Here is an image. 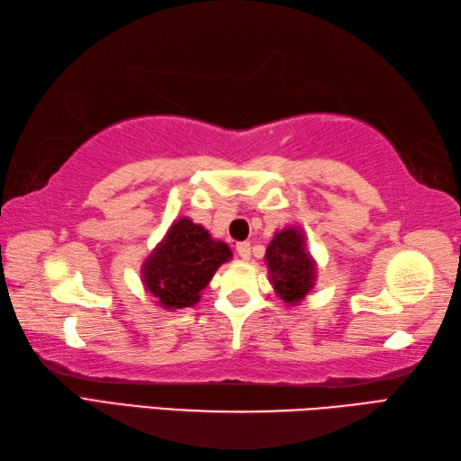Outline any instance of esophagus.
Segmentation results:
<instances>
[{"label":"esophagus","mask_w":461,"mask_h":461,"mask_svg":"<svg viewBox=\"0 0 461 461\" xmlns=\"http://www.w3.org/2000/svg\"><path fill=\"white\" fill-rule=\"evenodd\" d=\"M237 252L242 260H249L250 258V242H239Z\"/></svg>","instance_id":"34e87169"}]
</instances>
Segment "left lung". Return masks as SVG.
Instances as JSON below:
<instances>
[{"label":"left lung","instance_id":"obj_1","mask_svg":"<svg viewBox=\"0 0 461 461\" xmlns=\"http://www.w3.org/2000/svg\"><path fill=\"white\" fill-rule=\"evenodd\" d=\"M270 285L288 304H298L316 283V262L306 250L304 232L296 227L278 230L267 249Z\"/></svg>","mask_w":461,"mask_h":461}]
</instances>
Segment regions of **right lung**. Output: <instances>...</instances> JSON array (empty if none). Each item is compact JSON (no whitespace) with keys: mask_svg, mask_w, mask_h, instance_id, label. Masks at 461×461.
<instances>
[{"mask_svg":"<svg viewBox=\"0 0 461 461\" xmlns=\"http://www.w3.org/2000/svg\"><path fill=\"white\" fill-rule=\"evenodd\" d=\"M230 258L227 242L214 240L201 224L181 217L147 257L140 275L157 304L175 310L199 303L214 272Z\"/></svg>","mask_w":461,"mask_h":461,"instance_id":"obj_1","label":"right lung"}]
</instances>
